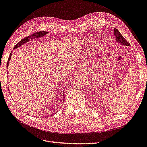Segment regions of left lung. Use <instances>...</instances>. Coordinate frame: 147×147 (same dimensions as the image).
<instances>
[{"label": "left lung", "instance_id": "obj_1", "mask_svg": "<svg viewBox=\"0 0 147 147\" xmlns=\"http://www.w3.org/2000/svg\"><path fill=\"white\" fill-rule=\"evenodd\" d=\"M114 34L115 37H116V40H117L119 44L123 46H130V44H129V42H127V40L124 38V37L121 34L120 32L118 30V29L115 28L114 29Z\"/></svg>", "mask_w": 147, "mask_h": 147}]
</instances>
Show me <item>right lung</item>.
Returning a JSON list of instances; mask_svg holds the SVG:
<instances>
[{"mask_svg": "<svg viewBox=\"0 0 147 147\" xmlns=\"http://www.w3.org/2000/svg\"><path fill=\"white\" fill-rule=\"evenodd\" d=\"M47 34H48V32H46V31H39V32H36L34 34H32V35L29 36L28 37H25V38H24L23 39H22L18 44H17L15 46V47H13V49L18 48V47H19L20 46H21L22 45H23L24 44H26V42H29V40H33V39H35L39 38V37H42L44 36ZM12 53V52L11 53V54H10V56L9 57L7 63V67H8L9 64V61H10V60H11V59ZM64 96H63V102H64ZM53 115V114H52L51 115Z\"/></svg>", "mask_w": 147, "mask_h": 147, "instance_id": "add662e5", "label": "right lung"}]
</instances>
